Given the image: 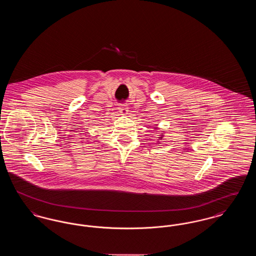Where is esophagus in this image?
<instances>
[{
    "label": "esophagus",
    "instance_id": "esophagus-1",
    "mask_svg": "<svg viewBox=\"0 0 256 256\" xmlns=\"http://www.w3.org/2000/svg\"><path fill=\"white\" fill-rule=\"evenodd\" d=\"M128 106L126 104H119V111H120V113L122 114V115L128 114Z\"/></svg>",
    "mask_w": 256,
    "mask_h": 256
}]
</instances>
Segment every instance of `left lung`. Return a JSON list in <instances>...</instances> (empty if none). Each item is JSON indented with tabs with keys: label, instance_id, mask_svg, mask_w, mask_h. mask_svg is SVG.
<instances>
[{
	"label": "left lung",
	"instance_id": "8db88e82",
	"mask_svg": "<svg viewBox=\"0 0 256 256\" xmlns=\"http://www.w3.org/2000/svg\"><path fill=\"white\" fill-rule=\"evenodd\" d=\"M162 135H163V134H162ZM158 138H161V139H162V137H158Z\"/></svg>",
	"mask_w": 256,
	"mask_h": 256
}]
</instances>
